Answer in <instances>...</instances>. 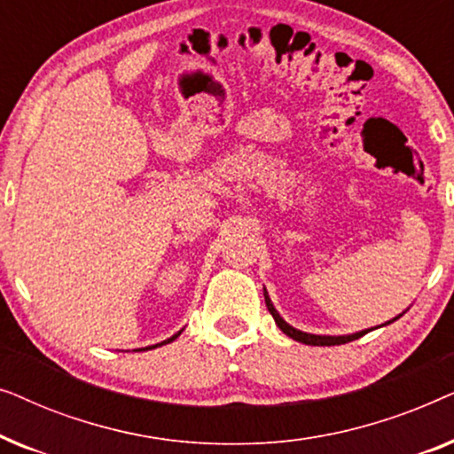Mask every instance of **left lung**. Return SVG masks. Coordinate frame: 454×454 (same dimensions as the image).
Returning a JSON list of instances; mask_svg holds the SVG:
<instances>
[{
	"instance_id": "left-lung-1",
	"label": "left lung",
	"mask_w": 454,
	"mask_h": 454,
	"mask_svg": "<svg viewBox=\"0 0 454 454\" xmlns=\"http://www.w3.org/2000/svg\"><path fill=\"white\" fill-rule=\"evenodd\" d=\"M264 301H266V308H269V312L272 314V318H275L277 326L281 328V331H283L285 334H287L289 339L300 340V343H303V345H316V347L343 345V343H349V340H356V339H359V337H364L365 333L374 331V328H365V331L351 333V334H312V333H303V331H297V328H294L291 325H287V322H285V320L281 318V314H278V312H277V308L272 306V301H270V297H269V291H266V289H264ZM405 312H407V309H405ZM405 312H403V314H405ZM403 314L395 316L393 320L384 322V325H380V326H387V325H390V322L399 320Z\"/></svg>"
}]
</instances>
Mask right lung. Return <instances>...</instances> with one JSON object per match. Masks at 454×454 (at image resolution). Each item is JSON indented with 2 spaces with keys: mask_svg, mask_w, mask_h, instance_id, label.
I'll return each instance as SVG.
<instances>
[{
  "mask_svg": "<svg viewBox=\"0 0 454 454\" xmlns=\"http://www.w3.org/2000/svg\"><path fill=\"white\" fill-rule=\"evenodd\" d=\"M182 331H184V328H182ZM182 331L176 333V334H173V337H169V339H167V340H163V343H157V345H148V347H142V349H134V351H148V349H157V347H160V345H167V343H171V340H176V339L179 337V334H182Z\"/></svg>",
  "mask_w": 454,
  "mask_h": 454,
  "instance_id": "add662e5",
  "label": "right lung"
}]
</instances>
